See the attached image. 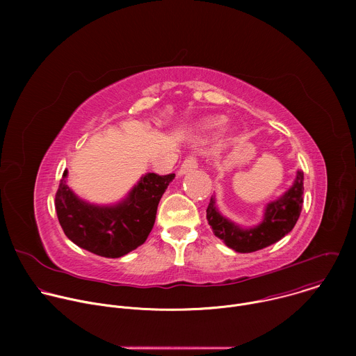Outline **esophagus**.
<instances>
[{
	"label": "esophagus",
	"instance_id": "esophagus-1",
	"mask_svg": "<svg viewBox=\"0 0 356 356\" xmlns=\"http://www.w3.org/2000/svg\"><path fill=\"white\" fill-rule=\"evenodd\" d=\"M197 166H198V165H197L195 156L190 155V156H187V158L184 159V162L181 163V166H180V169H179V175L183 176V175H186V173L194 172V170L197 169Z\"/></svg>",
	"mask_w": 356,
	"mask_h": 356
}]
</instances>
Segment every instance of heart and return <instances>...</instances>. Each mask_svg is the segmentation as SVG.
Instances as JSON below:
<instances>
[{
    "mask_svg": "<svg viewBox=\"0 0 356 356\" xmlns=\"http://www.w3.org/2000/svg\"><path fill=\"white\" fill-rule=\"evenodd\" d=\"M225 124V118L224 117H214L207 120L204 124H202V128L209 132H218Z\"/></svg>",
    "mask_w": 356,
    "mask_h": 356,
    "instance_id": "heart-1",
    "label": "heart"
}]
</instances>
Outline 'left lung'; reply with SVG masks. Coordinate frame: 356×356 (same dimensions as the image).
Returning a JSON list of instances; mask_svg holds the SVG:
<instances>
[{
  "label": "left lung",
  "instance_id": "8db88e82",
  "mask_svg": "<svg viewBox=\"0 0 356 356\" xmlns=\"http://www.w3.org/2000/svg\"><path fill=\"white\" fill-rule=\"evenodd\" d=\"M302 180L304 173L298 170L293 186L282 197L266 206L264 221L249 229H243L222 217L216 206V197H211L207 207V221L214 235L228 248L241 253L255 252L280 241L294 228L300 217L304 190Z\"/></svg>",
  "mask_w": 356,
  "mask_h": 356
}]
</instances>
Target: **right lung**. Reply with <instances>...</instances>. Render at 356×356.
I'll return each instance as SVG.
<instances>
[{"instance_id": "1", "label": "right lung", "mask_w": 356, "mask_h": 356, "mask_svg": "<svg viewBox=\"0 0 356 356\" xmlns=\"http://www.w3.org/2000/svg\"><path fill=\"white\" fill-rule=\"evenodd\" d=\"M63 172L55 206L60 227L77 246L104 258H121L140 246L154 228L159 201L175 173H146L114 206H95L79 198Z\"/></svg>"}]
</instances>
